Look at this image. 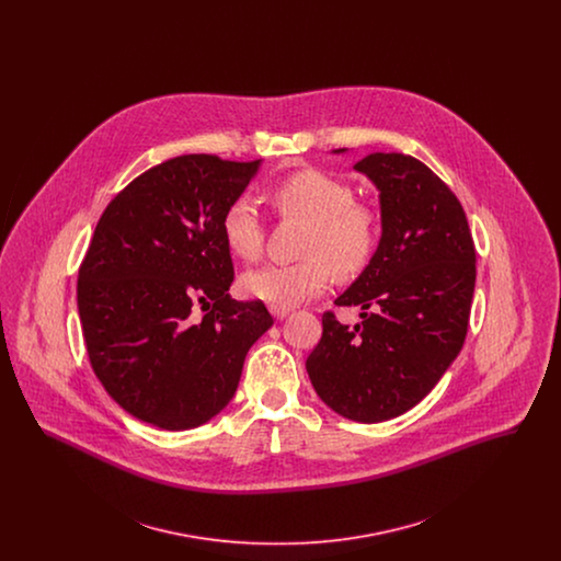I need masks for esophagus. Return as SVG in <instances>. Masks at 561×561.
<instances>
[{"label":"esophagus","mask_w":561,"mask_h":561,"mask_svg":"<svg viewBox=\"0 0 561 561\" xmlns=\"http://www.w3.org/2000/svg\"><path fill=\"white\" fill-rule=\"evenodd\" d=\"M268 311H271V316H273L275 320H284V318L290 316V309H288V307H275V305H271Z\"/></svg>","instance_id":"obj_1"}]
</instances>
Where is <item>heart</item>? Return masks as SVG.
<instances>
[{"label":"heart","mask_w":561,"mask_h":561,"mask_svg":"<svg viewBox=\"0 0 561 561\" xmlns=\"http://www.w3.org/2000/svg\"><path fill=\"white\" fill-rule=\"evenodd\" d=\"M271 199L282 218L307 222L300 243L305 259L245 273L241 277L245 296L290 309L323 293L332 271L347 279L368 267L378 243V213L370 204L353 199L348 183L309 168L277 183ZM220 229L227 248L238 259L245 263L261 259L265 227L250 197L240 195L227 204Z\"/></svg>","instance_id":"b5f03b06"}]
</instances>
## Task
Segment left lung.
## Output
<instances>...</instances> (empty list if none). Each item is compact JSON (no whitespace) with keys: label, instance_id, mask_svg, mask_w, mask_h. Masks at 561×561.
I'll return each instance as SVG.
<instances>
[{"label":"left lung","instance_id":"8db88e82","mask_svg":"<svg viewBox=\"0 0 561 561\" xmlns=\"http://www.w3.org/2000/svg\"><path fill=\"white\" fill-rule=\"evenodd\" d=\"M353 168L380 191L382 236L370 265L334 300L359 305L362 321L348 328L325 311L307 373L334 412L380 423L423 400L460 353L476 245L460 202L423 161L370 153Z\"/></svg>","mask_w":561,"mask_h":561}]
</instances>
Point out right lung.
<instances>
[{"mask_svg": "<svg viewBox=\"0 0 561 561\" xmlns=\"http://www.w3.org/2000/svg\"><path fill=\"white\" fill-rule=\"evenodd\" d=\"M259 163L208 153L161 161L108 202L94 229L78 277L85 351L138 421L170 431L208 423L273 325L263 300L227 294L233 261L220 229Z\"/></svg>", "mask_w": 561, "mask_h": 561, "instance_id": "1", "label": "right lung"}]
</instances>
